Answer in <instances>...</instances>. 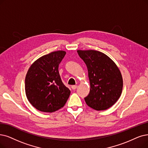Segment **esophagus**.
I'll return each mask as SVG.
<instances>
[{"mask_svg":"<svg viewBox=\"0 0 148 148\" xmlns=\"http://www.w3.org/2000/svg\"><path fill=\"white\" fill-rule=\"evenodd\" d=\"M78 87V86H76V85H73V86H72V88L73 90H75L76 88Z\"/></svg>","mask_w":148,"mask_h":148,"instance_id":"obj_1","label":"esophagus"}]
</instances>
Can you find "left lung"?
Listing matches in <instances>:
<instances>
[{
    "label": "left lung",
    "instance_id": "8db88e82",
    "mask_svg": "<svg viewBox=\"0 0 148 148\" xmlns=\"http://www.w3.org/2000/svg\"><path fill=\"white\" fill-rule=\"evenodd\" d=\"M88 70L90 89L84 98L90 108L97 110L110 108L120 97L123 78L120 70L111 59L97 50H77Z\"/></svg>",
    "mask_w": 148,
    "mask_h": 148
}]
</instances>
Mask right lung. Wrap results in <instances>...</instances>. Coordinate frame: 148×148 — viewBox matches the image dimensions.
I'll return each instance as SVG.
<instances>
[{
    "mask_svg": "<svg viewBox=\"0 0 148 148\" xmlns=\"http://www.w3.org/2000/svg\"><path fill=\"white\" fill-rule=\"evenodd\" d=\"M66 52L59 50L41 56L29 68L25 76V90L28 101L44 112H53L62 108L70 90L62 82L58 71Z\"/></svg>",
    "mask_w": 148,
    "mask_h": 148,
    "instance_id": "right-lung-1",
    "label": "right lung"
}]
</instances>
